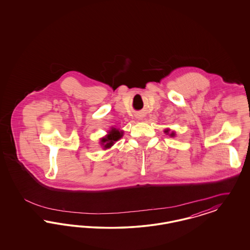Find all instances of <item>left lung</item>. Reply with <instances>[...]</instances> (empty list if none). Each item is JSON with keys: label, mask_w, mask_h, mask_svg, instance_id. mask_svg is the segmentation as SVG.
I'll return each instance as SVG.
<instances>
[{"label": "left lung", "mask_w": 250, "mask_h": 250, "mask_svg": "<svg viewBox=\"0 0 250 250\" xmlns=\"http://www.w3.org/2000/svg\"><path fill=\"white\" fill-rule=\"evenodd\" d=\"M165 132H166V133H167V134H168V130H165ZM174 135H175V133H174V132H171V133H170V134H169V136H171V137H173V136H174Z\"/></svg>", "instance_id": "1"}]
</instances>
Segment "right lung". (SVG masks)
Masks as SVG:
<instances>
[{"label": "right lung", "mask_w": 250, "mask_h": 250, "mask_svg": "<svg viewBox=\"0 0 250 250\" xmlns=\"http://www.w3.org/2000/svg\"><path fill=\"white\" fill-rule=\"evenodd\" d=\"M122 136H123V132H120L119 130L113 128L112 130L109 132V134L107 135V137L102 139L101 143H102V145L104 146L105 149H107V148L111 147L115 142H117Z\"/></svg>", "instance_id": "obj_1"}]
</instances>
